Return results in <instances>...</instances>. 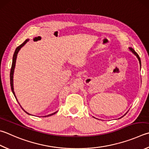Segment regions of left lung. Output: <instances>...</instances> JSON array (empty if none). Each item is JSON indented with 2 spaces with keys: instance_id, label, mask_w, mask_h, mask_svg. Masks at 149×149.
Here are the masks:
<instances>
[{
  "instance_id": "1",
  "label": "left lung",
  "mask_w": 149,
  "mask_h": 149,
  "mask_svg": "<svg viewBox=\"0 0 149 149\" xmlns=\"http://www.w3.org/2000/svg\"><path fill=\"white\" fill-rule=\"evenodd\" d=\"M130 49V50L131 51H132V53H133L134 54V55H136V56H137V58H138V60H139V64H140V66H141V59H140V57H139V56L138 55V54H137L136 52V51H135V50L133 48H131V47H130L129 48ZM126 115V114H125Z\"/></svg>"
}]
</instances>
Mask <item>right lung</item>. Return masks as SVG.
I'll use <instances>...</instances> for the list:
<instances>
[{
    "instance_id": "1",
    "label": "right lung",
    "mask_w": 149,
    "mask_h": 149,
    "mask_svg": "<svg viewBox=\"0 0 149 149\" xmlns=\"http://www.w3.org/2000/svg\"><path fill=\"white\" fill-rule=\"evenodd\" d=\"M29 41V40H26L25 42H24L23 44H21L20 45H19V46L16 48V49H15V52H14V54H13V61H12V67H11V70H10V86H11V88H12V93H13V95H14V96H15V99L17 100V98H16V96H15V93H14V91H13V72H14V68H15V62H16V58H17V53H18V52H19V51L20 50V49L24 45H25L26 42H27ZM21 106V105H20ZM22 108V107H21ZM23 109V108H22ZM23 110L24 111H25L26 113H27V114H29V115H31V114H29V113H28L26 111H25V110H24L23 109ZM56 112H55V113H52V114H50V115H48L47 116H45V117H49V116H51V115H54V114H55Z\"/></svg>"
}]
</instances>
